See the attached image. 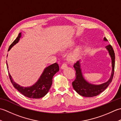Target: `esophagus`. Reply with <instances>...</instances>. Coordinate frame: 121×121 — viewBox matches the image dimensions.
<instances>
[{
    "instance_id": "esophagus-1",
    "label": "esophagus",
    "mask_w": 121,
    "mask_h": 121,
    "mask_svg": "<svg viewBox=\"0 0 121 121\" xmlns=\"http://www.w3.org/2000/svg\"><path fill=\"white\" fill-rule=\"evenodd\" d=\"M66 67H67V65H66V63H63V64H62V65H61V68L62 69H65Z\"/></svg>"
}]
</instances>
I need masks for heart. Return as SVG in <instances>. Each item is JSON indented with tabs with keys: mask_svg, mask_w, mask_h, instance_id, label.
<instances>
[{
	"mask_svg": "<svg viewBox=\"0 0 121 121\" xmlns=\"http://www.w3.org/2000/svg\"><path fill=\"white\" fill-rule=\"evenodd\" d=\"M78 50H76L75 52L74 53L68 56V60L70 62H74V61L76 60V59L78 56Z\"/></svg>",
	"mask_w": 121,
	"mask_h": 121,
	"instance_id": "heart-1",
	"label": "heart"
}]
</instances>
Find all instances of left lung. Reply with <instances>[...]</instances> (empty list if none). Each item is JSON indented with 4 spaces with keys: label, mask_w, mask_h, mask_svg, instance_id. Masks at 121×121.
<instances>
[{
    "label": "left lung",
    "mask_w": 121,
    "mask_h": 121,
    "mask_svg": "<svg viewBox=\"0 0 121 121\" xmlns=\"http://www.w3.org/2000/svg\"><path fill=\"white\" fill-rule=\"evenodd\" d=\"M104 41H108L106 37H104ZM106 48L108 51L112 60V72L109 79L106 83L100 85H94L88 83L85 79L82 72L80 60L77 61L74 65V68L76 71V78L72 82V86L74 90L81 96L86 97H92L96 96L103 92L106 89L113 78L115 66V53L111 45L107 46Z\"/></svg>",
    "instance_id": "obj_1"
}]
</instances>
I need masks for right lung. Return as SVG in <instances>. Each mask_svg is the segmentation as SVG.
Listing matches in <instances>:
<instances>
[{
    "label": "right lung",
    "instance_id": "right-lung-1",
    "mask_svg": "<svg viewBox=\"0 0 121 121\" xmlns=\"http://www.w3.org/2000/svg\"><path fill=\"white\" fill-rule=\"evenodd\" d=\"M21 37V33H20L17 38L14 40L8 49L9 51L11 48L19 42ZM7 69L8 65L7 62ZM59 71V65L56 63H53L46 68L43 70L42 75L40 76L37 82L30 87H23L19 85L14 82L9 72V76L11 83L15 89L21 92L24 96L30 98L38 99L44 97L48 93L52 83V78L54 75Z\"/></svg>",
    "mask_w": 121,
    "mask_h": 121
}]
</instances>
